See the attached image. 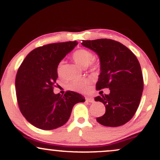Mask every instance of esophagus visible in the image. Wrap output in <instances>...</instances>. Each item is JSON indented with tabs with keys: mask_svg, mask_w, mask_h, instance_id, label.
I'll return each instance as SVG.
<instances>
[{
	"mask_svg": "<svg viewBox=\"0 0 160 160\" xmlns=\"http://www.w3.org/2000/svg\"><path fill=\"white\" fill-rule=\"evenodd\" d=\"M86 102H89V103H93V102H94V99L91 98V97H87V98H86Z\"/></svg>",
	"mask_w": 160,
	"mask_h": 160,
	"instance_id": "obj_1",
	"label": "esophagus"
}]
</instances>
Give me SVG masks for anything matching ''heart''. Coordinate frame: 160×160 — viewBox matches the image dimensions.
<instances>
[{"label":"heart","mask_w":160,"mask_h":160,"mask_svg":"<svg viewBox=\"0 0 160 160\" xmlns=\"http://www.w3.org/2000/svg\"><path fill=\"white\" fill-rule=\"evenodd\" d=\"M73 59L74 62L80 65L82 68H86L89 65H92L93 67H96L97 64L93 61V55L92 52L86 49H80L76 50L72 55ZM62 62H60L57 66V74L60 75L62 74ZM88 80L82 79V80H74L71 82L68 85V88L73 91L83 92L87 89Z\"/></svg>","instance_id":"obj_1"}]
</instances>
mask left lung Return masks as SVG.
Returning a JSON list of instances; mask_svg holds the SVG:
<instances>
[{"label": "left lung", "mask_w": 160, "mask_h": 160, "mask_svg": "<svg viewBox=\"0 0 160 160\" xmlns=\"http://www.w3.org/2000/svg\"><path fill=\"white\" fill-rule=\"evenodd\" d=\"M81 44L99 57L100 74L96 89H110V94L95 98L106 109L97 122L110 127L122 126L135 115L142 95L144 82L138 60L126 46L113 40H82Z\"/></svg>", "instance_id": "8db88e82"}]
</instances>
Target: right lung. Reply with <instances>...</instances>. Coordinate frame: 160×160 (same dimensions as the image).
Returning <instances> with one entry per match:
<instances>
[{"instance_id": "add662e5", "label": "right lung", "mask_w": 160, "mask_h": 160, "mask_svg": "<svg viewBox=\"0 0 160 160\" xmlns=\"http://www.w3.org/2000/svg\"><path fill=\"white\" fill-rule=\"evenodd\" d=\"M78 43L68 41L38 47L28 54L18 70L16 91L20 111L37 128L52 130L63 126L74 104L85 102L75 92H66L64 96L53 92L57 66Z\"/></svg>"}]
</instances>
